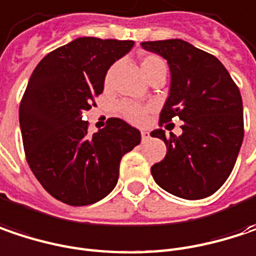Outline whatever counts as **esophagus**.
<instances>
[{"instance_id": "1", "label": "esophagus", "mask_w": 256, "mask_h": 256, "mask_svg": "<svg viewBox=\"0 0 256 256\" xmlns=\"http://www.w3.org/2000/svg\"><path fill=\"white\" fill-rule=\"evenodd\" d=\"M140 134H142V140H148V139H150V133H148V132L142 130V133H140Z\"/></svg>"}]
</instances>
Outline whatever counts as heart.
Returning a JSON list of instances; mask_svg holds the SVG:
<instances>
[{
  "instance_id": "1",
  "label": "heart",
  "mask_w": 256,
  "mask_h": 256,
  "mask_svg": "<svg viewBox=\"0 0 256 256\" xmlns=\"http://www.w3.org/2000/svg\"><path fill=\"white\" fill-rule=\"evenodd\" d=\"M112 70L114 68H110L106 76H105V82L106 83H110V80H111ZM140 70H142L144 76L150 80L152 76H155L158 73H166L167 67H166V62L162 61V58H160L158 56L150 54V56H145L144 58L140 60ZM120 112L130 123L139 124V123H142L146 118L148 108L144 106V105L138 104H122L120 105Z\"/></svg>"
}]
</instances>
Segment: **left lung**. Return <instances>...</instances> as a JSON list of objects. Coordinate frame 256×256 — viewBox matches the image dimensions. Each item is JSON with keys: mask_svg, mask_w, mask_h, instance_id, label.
<instances>
[{"mask_svg": "<svg viewBox=\"0 0 256 256\" xmlns=\"http://www.w3.org/2000/svg\"><path fill=\"white\" fill-rule=\"evenodd\" d=\"M170 67V92L160 124L183 120L182 134L151 132L167 146L154 164L155 183L183 199H202L217 192L230 176L244 140V105L239 88L214 56L182 39L142 42Z\"/></svg>", "mask_w": 256, "mask_h": 256, "instance_id": "left-lung-1", "label": "left lung"}]
</instances>
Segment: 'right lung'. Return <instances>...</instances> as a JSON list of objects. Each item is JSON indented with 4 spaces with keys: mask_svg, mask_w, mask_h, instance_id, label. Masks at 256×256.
Listing matches in <instances>:
<instances>
[{
    "mask_svg": "<svg viewBox=\"0 0 256 256\" xmlns=\"http://www.w3.org/2000/svg\"><path fill=\"white\" fill-rule=\"evenodd\" d=\"M133 45L78 38L45 56L29 79L18 110L26 160L42 188L67 205L106 196L117 184L123 155L140 144V132L122 118H110L94 134L83 122L104 90L108 68Z\"/></svg>",
    "mask_w": 256,
    "mask_h": 256,
    "instance_id": "add662e5",
    "label": "right lung"
}]
</instances>
